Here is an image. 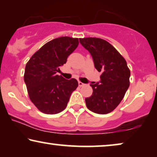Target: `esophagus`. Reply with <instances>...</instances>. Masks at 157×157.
Instances as JSON below:
<instances>
[{
    "instance_id": "esophagus-1",
    "label": "esophagus",
    "mask_w": 157,
    "mask_h": 157,
    "mask_svg": "<svg viewBox=\"0 0 157 157\" xmlns=\"http://www.w3.org/2000/svg\"><path fill=\"white\" fill-rule=\"evenodd\" d=\"M78 85L79 86V87H82V86L85 85V84H84L83 82H78Z\"/></svg>"
}]
</instances>
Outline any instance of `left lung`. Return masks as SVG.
Segmentation results:
<instances>
[{"mask_svg": "<svg viewBox=\"0 0 157 157\" xmlns=\"http://www.w3.org/2000/svg\"><path fill=\"white\" fill-rule=\"evenodd\" d=\"M79 43L90 52L94 67L101 72L100 83L91 84L93 92L85 99L90 111L105 114L120 105L129 86L130 70L120 52L105 40L98 37L79 38Z\"/></svg>", "mask_w": 157, "mask_h": 157, "instance_id": "left-lung-1", "label": "left lung"}]
</instances>
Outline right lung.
Returning <instances> with one entry per match:
<instances>
[{
    "label": "right lung",
    "mask_w": 157,
    "mask_h": 157,
    "mask_svg": "<svg viewBox=\"0 0 157 157\" xmlns=\"http://www.w3.org/2000/svg\"><path fill=\"white\" fill-rule=\"evenodd\" d=\"M78 44V38L57 37L40 48L26 64L24 81L28 95L43 113L55 114L65 109L72 92L78 87L77 79L67 80L56 74Z\"/></svg>",
    "instance_id": "right-lung-1"
}]
</instances>
